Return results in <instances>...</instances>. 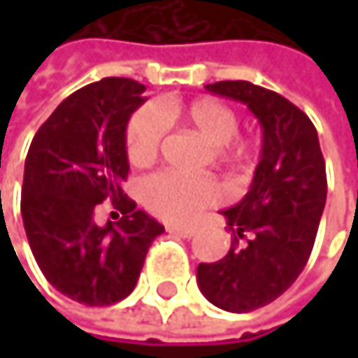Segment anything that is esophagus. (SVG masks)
Returning <instances> with one entry per match:
<instances>
[{"label": "esophagus", "mask_w": 358, "mask_h": 358, "mask_svg": "<svg viewBox=\"0 0 358 358\" xmlns=\"http://www.w3.org/2000/svg\"><path fill=\"white\" fill-rule=\"evenodd\" d=\"M168 232L180 234V236H184V238H190V236H194V234H196V228H192V226H178V224H172V226H168Z\"/></svg>", "instance_id": "1"}]
</instances>
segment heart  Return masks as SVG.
Listing matches in <instances>:
<instances>
[{"instance_id": "obj_1", "label": "heart", "mask_w": 358, "mask_h": 358, "mask_svg": "<svg viewBox=\"0 0 358 358\" xmlns=\"http://www.w3.org/2000/svg\"><path fill=\"white\" fill-rule=\"evenodd\" d=\"M170 120H182L196 130L213 149L215 159L245 168L257 155V143L236 132L238 115L228 103L215 97H199L184 106L168 109ZM166 138V117L153 106L136 109L126 126V157L132 166L153 164ZM222 199L220 186L211 178L186 176L178 172H159L141 184L145 207L168 222L192 220L201 209Z\"/></svg>"}]
</instances>
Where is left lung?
I'll return each mask as SVG.
<instances>
[{
  "label": "left lung",
  "instance_id": "left-lung-1",
  "mask_svg": "<svg viewBox=\"0 0 358 358\" xmlns=\"http://www.w3.org/2000/svg\"><path fill=\"white\" fill-rule=\"evenodd\" d=\"M205 89L247 103L263 128L261 162L249 192L222 211L232 247L224 259L196 267L209 303L249 313L273 303L305 269L325 207V162L313 122L286 97L247 80Z\"/></svg>",
  "mask_w": 358,
  "mask_h": 358
}]
</instances>
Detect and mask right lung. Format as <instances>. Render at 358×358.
Wrapping results in <instances>:
<instances>
[{
    "label": "right lung",
    "mask_w": 358,
    "mask_h": 358,
    "mask_svg": "<svg viewBox=\"0 0 358 358\" xmlns=\"http://www.w3.org/2000/svg\"><path fill=\"white\" fill-rule=\"evenodd\" d=\"M143 93L132 78L78 89L43 122L27 155L20 211L36 265L55 290L87 307L126 299L164 232L122 190L130 170L126 124ZM101 202L122 217L97 227Z\"/></svg>",
    "instance_id": "obj_1"
}]
</instances>
